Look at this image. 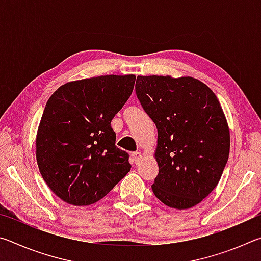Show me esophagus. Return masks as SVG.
<instances>
[{"instance_id": "34e87169", "label": "esophagus", "mask_w": 261, "mask_h": 261, "mask_svg": "<svg viewBox=\"0 0 261 261\" xmlns=\"http://www.w3.org/2000/svg\"><path fill=\"white\" fill-rule=\"evenodd\" d=\"M132 159H134L135 163H139L141 161V159H143V155H141L140 152H134L132 153Z\"/></svg>"}]
</instances>
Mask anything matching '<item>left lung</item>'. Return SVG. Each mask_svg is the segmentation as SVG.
Instances as JSON below:
<instances>
[{"label":"left lung","mask_w":261,"mask_h":261,"mask_svg":"<svg viewBox=\"0 0 261 261\" xmlns=\"http://www.w3.org/2000/svg\"><path fill=\"white\" fill-rule=\"evenodd\" d=\"M136 94L158 129L153 193L171 208H191L213 191L227 165L230 134L222 107L192 77L138 76Z\"/></svg>","instance_id":"1"}]
</instances>
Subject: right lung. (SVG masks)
Masks as SVG:
<instances>
[{
	"mask_svg": "<svg viewBox=\"0 0 261 261\" xmlns=\"http://www.w3.org/2000/svg\"><path fill=\"white\" fill-rule=\"evenodd\" d=\"M135 74L69 82L51 94L35 139L43 180L70 205H92L131 169L110 122L130 98Z\"/></svg>",
	"mask_w": 261,
	"mask_h": 261,
	"instance_id": "right-lung-1",
	"label": "right lung"
}]
</instances>
